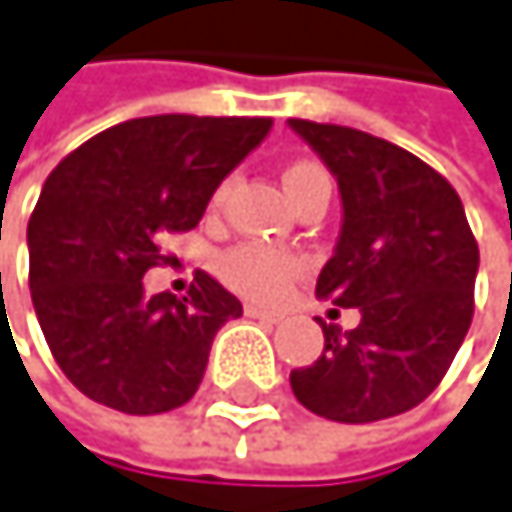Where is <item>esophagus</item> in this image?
<instances>
[{"mask_svg":"<svg viewBox=\"0 0 512 512\" xmlns=\"http://www.w3.org/2000/svg\"><path fill=\"white\" fill-rule=\"evenodd\" d=\"M245 315H248V318H258V321H267V324L282 321V312H276V309H264V306H254V303H245Z\"/></svg>","mask_w":512,"mask_h":512,"instance_id":"1","label":"esophagus"}]
</instances>
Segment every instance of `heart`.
Returning a JSON list of instances; mask_svg holds the SVG:
<instances>
[{
	"instance_id": "obj_1",
	"label": "heart",
	"mask_w": 512,
	"mask_h": 512,
	"mask_svg": "<svg viewBox=\"0 0 512 512\" xmlns=\"http://www.w3.org/2000/svg\"><path fill=\"white\" fill-rule=\"evenodd\" d=\"M315 178H327V172L312 163V160H297L285 169V188L288 194L300 191L303 185ZM230 191V181H221L212 194V209H218L224 203ZM306 270V258L297 251L270 245V242H242L233 245L230 251L221 254L218 261V273L221 279L242 297L248 300H258V303H273L279 300L288 285Z\"/></svg>"
}]
</instances>
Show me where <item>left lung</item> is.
<instances>
[{
  "instance_id": "left-lung-1",
  "label": "left lung",
  "mask_w": 512,
  "mask_h": 512,
  "mask_svg": "<svg viewBox=\"0 0 512 512\" xmlns=\"http://www.w3.org/2000/svg\"><path fill=\"white\" fill-rule=\"evenodd\" d=\"M291 127L343 194V233L315 294L361 312L352 331L318 318L324 352L291 370L294 397L346 425L407 413L467 337L480 245L455 188L416 154L340 124L291 118Z\"/></svg>"
}]
</instances>
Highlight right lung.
<instances>
[{
  "instance_id": "right-lung-1",
  "label": "right lung",
  "mask_w": 512,
  "mask_h": 512,
  "mask_svg": "<svg viewBox=\"0 0 512 512\" xmlns=\"http://www.w3.org/2000/svg\"><path fill=\"white\" fill-rule=\"evenodd\" d=\"M270 118L154 115L108 127L48 175L32 209L29 291L66 379L102 407L169 413L203 382L218 327L242 303L197 270L188 297H145L160 242L200 224L224 175Z\"/></svg>"
}]
</instances>
